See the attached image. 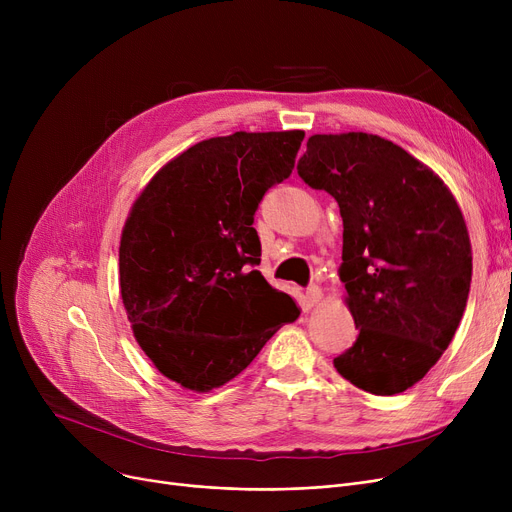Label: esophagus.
<instances>
[{"label": "esophagus", "instance_id": "obj_1", "mask_svg": "<svg viewBox=\"0 0 512 512\" xmlns=\"http://www.w3.org/2000/svg\"><path fill=\"white\" fill-rule=\"evenodd\" d=\"M319 301H321V288L315 286V284H311V286L307 288V292H305V297H303V309L309 311V309H313L315 305H319Z\"/></svg>", "mask_w": 512, "mask_h": 512}]
</instances>
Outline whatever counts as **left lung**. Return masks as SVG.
<instances>
[{
	"label": "left lung",
	"mask_w": 512,
	"mask_h": 512,
	"mask_svg": "<svg viewBox=\"0 0 512 512\" xmlns=\"http://www.w3.org/2000/svg\"><path fill=\"white\" fill-rule=\"evenodd\" d=\"M297 170L342 215L340 280L359 336L334 367L365 392H405L442 357L467 307L463 213L432 170L378 134H313Z\"/></svg>",
	"instance_id": "left-lung-1"
}]
</instances>
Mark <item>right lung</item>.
Wrapping results in <instances>:
<instances>
[{
    "label": "right lung",
    "instance_id": "obj_1",
    "mask_svg": "<svg viewBox=\"0 0 512 512\" xmlns=\"http://www.w3.org/2000/svg\"><path fill=\"white\" fill-rule=\"evenodd\" d=\"M303 130L234 132L186 149L134 201L120 292L134 338L172 382L209 392L247 369L299 307L255 265V211L286 180Z\"/></svg>",
    "mask_w": 512,
    "mask_h": 512
}]
</instances>
